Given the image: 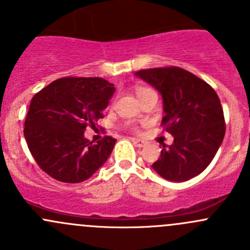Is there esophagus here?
I'll list each match as a JSON object with an SVG mask.
<instances>
[{"label":"esophagus","instance_id":"34e87169","mask_svg":"<svg viewBox=\"0 0 250 250\" xmlns=\"http://www.w3.org/2000/svg\"><path fill=\"white\" fill-rule=\"evenodd\" d=\"M130 140L133 141V143L135 144V145L138 146V147H143L144 145H145V143H144L143 140H140V139H138V138H130Z\"/></svg>","mask_w":250,"mask_h":250}]
</instances>
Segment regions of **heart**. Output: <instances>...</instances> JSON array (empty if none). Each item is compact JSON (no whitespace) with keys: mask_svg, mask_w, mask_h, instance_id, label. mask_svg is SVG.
Masks as SVG:
<instances>
[{"mask_svg":"<svg viewBox=\"0 0 250 250\" xmlns=\"http://www.w3.org/2000/svg\"><path fill=\"white\" fill-rule=\"evenodd\" d=\"M135 94L139 98L140 102H144V100L147 99V98L156 95V93L153 92L151 88L145 87V85H137V87H135Z\"/></svg>","mask_w":250,"mask_h":250,"instance_id":"heart-1","label":"heart"}]
</instances>
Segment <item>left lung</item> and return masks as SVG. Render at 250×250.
<instances>
[{
	"label": "left lung",
	"mask_w": 250,
	"mask_h": 250,
	"mask_svg": "<svg viewBox=\"0 0 250 250\" xmlns=\"http://www.w3.org/2000/svg\"><path fill=\"white\" fill-rule=\"evenodd\" d=\"M135 75L162 94V125L174 137L170 146L163 144L152 168L169 181L197 176L213 161L225 135L216 92L206 81L178 66L140 70Z\"/></svg>",
	"instance_id": "8db88e82"
}]
</instances>
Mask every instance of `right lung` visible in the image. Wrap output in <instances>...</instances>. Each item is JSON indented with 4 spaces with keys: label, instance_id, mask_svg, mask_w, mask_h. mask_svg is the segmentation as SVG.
Returning <instances> with one entry per match:
<instances>
[{
    "label": "right lung",
    "instance_id": "right-lung-1",
    "mask_svg": "<svg viewBox=\"0 0 250 250\" xmlns=\"http://www.w3.org/2000/svg\"><path fill=\"white\" fill-rule=\"evenodd\" d=\"M115 92L102 77H62L34 95L25 118L27 147L39 167L58 181L87 180L109 158L112 137L93 143L84 138L87 127L104 117Z\"/></svg>",
    "mask_w": 250,
    "mask_h": 250
}]
</instances>
